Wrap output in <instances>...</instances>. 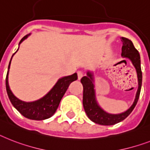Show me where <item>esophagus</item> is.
Listing matches in <instances>:
<instances>
[{
    "instance_id": "34e87169",
    "label": "esophagus",
    "mask_w": 150,
    "mask_h": 150,
    "mask_svg": "<svg viewBox=\"0 0 150 150\" xmlns=\"http://www.w3.org/2000/svg\"><path fill=\"white\" fill-rule=\"evenodd\" d=\"M77 75H78V79L80 80V79L82 78V76H83V71H81V70H79V71H77Z\"/></svg>"
}]
</instances>
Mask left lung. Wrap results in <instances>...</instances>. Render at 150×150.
<instances>
[{"mask_svg":"<svg viewBox=\"0 0 150 150\" xmlns=\"http://www.w3.org/2000/svg\"><path fill=\"white\" fill-rule=\"evenodd\" d=\"M121 41L122 42V56L124 58H129L135 66L138 77L139 87L136 92V98L132 106L126 111L125 112L117 115H112L105 112L104 110L98 106L96 100L95 96L94 85H93V77L91 73L88 72L87 76L81 78V82L83 86V106L88 117L92 122L103 126H112L122 121L132 112V111L136 105L140 94L141 86H142V70L140 65V55L133 44L130 40L126 38L122 37Z\"/></svg>","mask_w":150,"mask_h":150,"instance_id":"left-lung-1","label":"left lung"}]
</instances>
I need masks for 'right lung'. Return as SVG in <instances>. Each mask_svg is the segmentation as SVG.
Returning <instances> with one entry per match:
<instances>
[{
    "mask_svg": "<svg viewBox=\"0 0 150 150\" xmlns=\"http://www.w3.org/2000/svg\"><path fill=\"white\" fill-rule=\"evenodd\" d=\"M28 36V35L24 36L22 39L21 40L19 44L21 43L25 38H27ZM11 61H10L9 66H8V71L10 69ZM77 79L78 76L76 73L69 76L62 78L58 80L53 88L45 96H44L43 98L35 102H32V103H24L16 98L11 91L10 90L9 85H8V71L7 76H6V89H7L8 98L11 104L23 116L29 119H33V120H44V119H48L54 115L59 105L61 99L62 98L66 90L68 89L69 85L72 81L77 80Z\"/></svg>",
    "mask_w": 150,
    "mask_h": 150,
    "instance_id": "add662e5",
    "label": "right lung"
}]
</instances>
